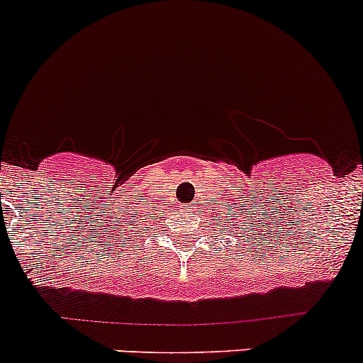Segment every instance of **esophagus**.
<instances>
[{
	"label": "esophagus",
	"instance_id": "esophagus-1",
	"mask_svg": "<svg viewBox=\"0 0 363 363\" xmlns=\"http://www.w3.org/2000/svg\"><path fill=\"white\" fill-rule=\"evenodd\" d=\"M195 207H196V203H189V205H188L189 211H191V208H195Z\"/></svg>",
	"mask_w": 363,
	"mask_h": 363
}]
</instances>
